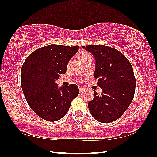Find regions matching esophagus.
<instances>
[{"label":"esophagus","instance_id":"1","mask_svg":"<svg viewBox=\"0 0 157 157\" xmlns=\"http://www.w3.org/2000/svg\"><path fill=\"white\" fill-rule=\"evenodd\" d=\"M78 89H79V92L82 93L84 91V89H85V88H84L83 87H81V86H80V87H78Z\"/></svg>","mask_w":157,"mask_h":157}]
</instances>
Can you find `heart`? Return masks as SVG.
I'll return each mask as SVG.
<instances>
[{
	"instance_id": "obj_1",
	"label": "heart",
	"mask_w": 157,
	"mask_h": 157,
	"mask_svg": "<svg viewBox=\"0 0 157 157\" xmlns=\"http://www.w3.org/2000/svg\"><path fill=\"white\" fill-rule=\"evenodd\" d=\"M78 58L82 63L85 62L86 60H89V59H92L91 55H90L88 52H81V53L78 55ZM78 80L80 81V82H84V81L86 80V76L85 75H82V76H81L80 78H78Z\"/></svg>"
}]
</instances>
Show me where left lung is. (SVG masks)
Wrapping results in <instances>:
<instances>
[{"label": "left lung", "mask_w": 157, "mask_h": 157, "mask_svg": "<svg viewBox=\"0 0 157 157\" xmlns=\"http://www.w3.org/2000/svg\"><path fill=\"white\" fill-rule=\"evenodd\" d=\"M82 48L94 55V77L97 85L102 88L101 95L94 90L89 110L99 122H113L126 112L134 97L136 82L132 65L121 52L112 47L94 45Z\"/></svg>", "instance_id": "8db88e82"}]
</instances>
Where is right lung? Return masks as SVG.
<instances>
[{
  "instance_id": "obj_1",
  "label": "right lung",
  "mask_w": 157,
  "mask_h": 157,
  "mask_svg": "<svg viewBox=\"0 0 157 157\" xmlns=\"http://www.w3.org/2000/svg\"><path fill=\"white\" fill-rule=\"evenodd\" d=\"M78 48V45H46L30 54L23 63L21 78L25 99L32 110L45 121L61 119L78 96L75 84L59 88L55 82L66 73L69 60Z\"/></svg>"
}]
</instances>
